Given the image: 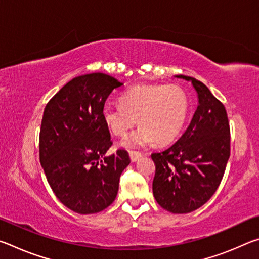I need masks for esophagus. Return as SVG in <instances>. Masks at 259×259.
I'll list each match as a JSON object with an SVG mask.
<instances>
[{
  "instance_id": "1",
  "label": "esophagus",
  "mask_w": 259,
  "mask_h": 259,
  "mask_svg": "<svg viewBox=\"0 0 259 259\" xmlns=\"http://www.w3.org/2000/svg\"><path fill=\"white\" fill-rule=\"evenodd\" d=\"M129 155H130V160H131V162H137V161L140 159V157H142V153L133 151V152H130V153H129Z\"/></svg>"
}]
</instances>
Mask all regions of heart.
Wrapping results in <instances>:
<instances>
[{"mask_svg":"<svg viewBox=\"0 0 259 259\" xmlns=\"http://www.w3.org/2000/svg\"><path fill=\"white\" fill-rule=\"evenodd\" d=\"M188 99L181 87L175 84H142L126 90L121 105L107 104L103 117L113 135L123 137L137 123L136 131L123 139L125 148L166 144L177 137L185 123Z\"/></svg>","mask_w":259,"mask_h":259,"instance_id":"b5f03b06","label":"heart"}]
</instances>
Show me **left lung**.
<instances>
[{
  "instance_id": "1",
  "label": "left lung",
  "mask_w": 259,
  "mask_h": 259,
  "mask_svg": "<svg viewBox=\"0 0 259 259\" xmlns=\"http://www.w3.org/2000/svg\"><path fill=\"white\" fill-rule=\"evenodd\" d=\"M175 77L192 82L198 108L182 137L152 154L156 166L153 195L168 211L187 213L202 207L222 182L230 157V125L224 105L202 82Z\"/></svg>"
}]
</instances>
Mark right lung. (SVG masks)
Segmentation results:
<instances>
[{"label":"right lung","instance_id":"add662e5","mask_svg":"<svg viewBox=\"0 0 259 259\" xmlns=\"http://www.w3.org/2000/svg\"><path fill=\"white\" fill-rule=\"evenodd\" d=\"M121 85L107 74H85L66 83L45 108L40 162L57 199L74 212L96 213L111 205L130 163L124 150L106 154L112 142L103 109Z\"/></svg>","mask_w":259,"mask_h":259}]
</instances>
